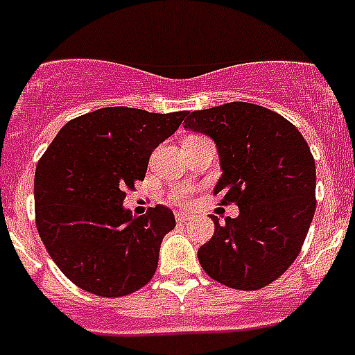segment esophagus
I'll use <instances>...</instances> for the list:
<instances>
[{
  "label": "esophagus",
  "instance_id": "obj_1",
  "mask_svg": "<svg viewBox=\"0 0 355 355\" xmlns=\"http://www.w3.org/2000/svg\"><path fill=\"white\" fill-rule=\"evenodd\" d=\"M191 217V214H188V211H177V221L178 223H186Z\"/></svg>",
  "mask_w": 355,
  "mask_h": 355
}]
</instances>
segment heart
<instances>
[{"instance_id":"1","label":"heart","mask_w":355,"mask_h":355,"mask_svg":"<svg viewBox=\"0 0 355 355\" xmlns=\"http://www.w3.org/2000/svg\"><path fill=\"white\" fill-rule=\"evenodd\" d=\"M188 195H189V189H177V191L173 193V199L186 200L188 199Z\"/></svg>"}]
</instances>
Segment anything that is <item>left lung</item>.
<instances>
[{
    "label": "left lung",
    "instance_id": "8db88e82",
    "mask_svg": "<svg viewBox=\"0 0 355 355\" xmlns=\"http://www.w3.org/2000/svg\"><path fill=\"white\" fill-rule=\"evenodd\" d=\"M184 128L206 134L223 175L214 193L239 216L219 223L199 248L206 275L241 291L261 289L297 259L315 216V160L293 123L252 103L195 110Z\"/></svg>",
    "mask_w": 355,
    "mask_h": 355
}]
</instances>
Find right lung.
<instances>
[{
    "label": "right lung",
    "instance_id": "add662e5",
    "mask_svg": "<svg viewBox=\"0 0 355 355\" xmlns=\"http://www.w3.org/2000/svg\"><path fill=\"white\" fill-rule=\"evenodd\" d=\"M186 112L108 107L60 128L35 173L36 228L51 259L75 286L125 297L153 278L175 216L155 206L134 217L127 189L144 180L150 153Z\"/></svg>",
    "mask_w": 355,
    "mask_h": 355
}]
</instances>
